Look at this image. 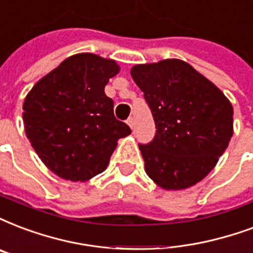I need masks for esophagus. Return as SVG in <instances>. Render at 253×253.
I'll use <instances>...</instances> for the list:
<instances>
[{
	"instance_id": "1",
	"label": "esophagus",
	"mask_w": 253,
	"mask_h": 253,
	"mask_svg": "<svg viewBox=\"0 0 253 253\" xmlns=\"http://www.w3.org/2000/svg\"><path fill=\"white\" fill-rule=\"evenodd\" d=\"M126 124L129 125V128H130V129L133 128V125H134V120H133V117H129V119L126 120Z\"/></svg>"
}]
</instances>
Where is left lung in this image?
<instances>
[{"label": "left lung", "mask_w": 253, "mask_h": 253, "mask_svg": "<svg viewBox=\"0 0 253 253\" xmlns=\"http://www.w3.org/2000/svg\"><path fill=\"white\" fill-rule=\"evenodd\" d=\"M156 124L140 144L145 172L167 191L187 189L213 169L233 134V108L213 83L177 58L130 69Z\"/></svg>", "instance_id": "left-lung-1"}]
</instances>
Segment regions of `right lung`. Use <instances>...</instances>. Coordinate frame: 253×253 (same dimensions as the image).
<instances>
[{"instance_id":"1","label":"right lung","mask_w":253,"mask_h":253,"mask_svg":"<svg viewBox=\"0 0 253 253\" xmlns=\"http://www.w3.org/2000/svg\"><path fill=\"white\" fill-rule=\"evenodd\" d=\"M120 72L115 60L79 53L49 72L26 94L22 119L26 137L58 177L86 181L108 167L119 138L130 129L113 113L104 92Z\"/></svg>"}]
</instances>
